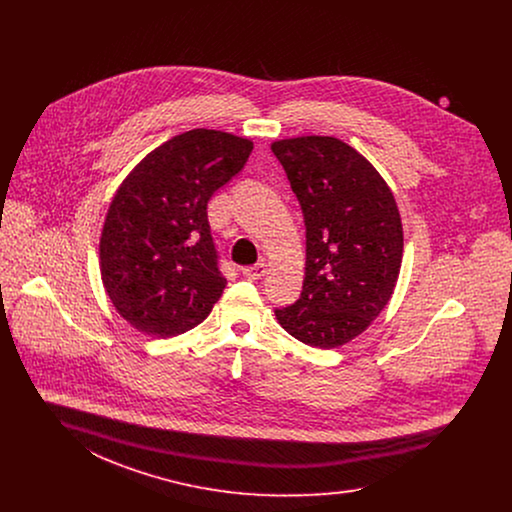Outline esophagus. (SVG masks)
Returning a JSON list of instances; mask_svg holds the SVG:
<instances>
[{
  "label": "esophagus",
  "instance_id": "34e87169",
  "mask_svg": "<svg viewBox=\"0 0 512 512\" xmlns=\"http://www.w3.org/2000/svg\"><path fill=\"white\" fill-rule=\"evenodd\" d=\"M265 274H267V265H265V263H257V265H253V267L244 268V276L245 278H249V280H259V278H263Z\"/></svg>",
  "mask_w": 512,
  "mask_h": 512
}]
</instances>
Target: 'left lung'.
Returning <instances> with one entry per match:
<instances>
[{
  "label": "left lung",
  "instance_id": "1",
  "mask_svg": "<svg viewBox=\"0 0 512 512\" xmlns=\"http://www.w3.org/2000/svg\"><path fill=\"white\" fill-rule=\"evenodd\" d=\"M303 211L307 261L299 299L274 315L295 340L334 349L363 334L388 305L403 257V226L388 184L332 136L274 142Z\"/></svg>",
  "mask_w": 512,
  "mask_h": 512
}]
</instances>
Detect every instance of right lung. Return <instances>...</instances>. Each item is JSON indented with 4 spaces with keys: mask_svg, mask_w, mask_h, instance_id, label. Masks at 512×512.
Wrapping results in <instances>:
<instances>
[{
    "mask_svg": "<svg viewBox=\"0 0 512 512\" xmlns=\"http://www.w3.org/2000/svg\"><path fill=\"white\" fill-rule=\"evenodd\" d=\"M251 149L247 138L195 128L124 178L103 224L99 267L111 303L136 330L165 340L209 317L226 278L207 203L244 169Z\"/></svg>",
    "mask_w": 512,
    "mask_h": 512,
    "instance_id": "add662e5",
    "label": "right lung"
}]
</instances>
